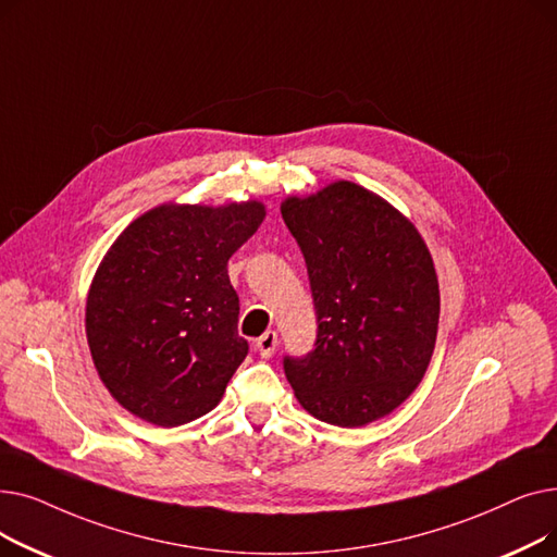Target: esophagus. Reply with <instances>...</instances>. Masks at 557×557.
Returning <instances> with one entry per match:
<instances>
[{"instance_id": "1", "label": "esophagus", "mask_w": 557, "mask_h": 557, "mask_svg": "<svg viewBox=\"0 0 557 557\" xmlns=\"http://www.w3.org/2000/svg\"><path fill=\"white\" fill-rule=\"evenodd\" d=\"M255 347H257V352H259L263 359H271V357L275 355V349H277V334L269 330L261 338H257Z\"/></svg>"}]
</instances>
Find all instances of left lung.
Listing matches in <instances>:
<instances>
[{
	"mask_svg": "<svg viewBox=\"0 0 557 557\" xmlns=\"http://www.w3.org/2000/svg\"><path fill=\"white\" fill-rule=\"evenodd\" d=\"M280 210L305 255L318 315L315 349L284 359L290 388L307 413L334 426L393 413L422 382L441 318L422 234L349 181L288 196Z\"/></svg>",
	"mask_w": 557,
	"mask_h": 557,
	"instance_id": "1",
	"label": "left lung"
}]
</instances>
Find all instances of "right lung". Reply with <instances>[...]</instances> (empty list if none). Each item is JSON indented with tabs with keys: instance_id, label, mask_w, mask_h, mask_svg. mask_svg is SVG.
I'll return each instance as SVG.
<instances>
[{
	"instance_id": "obj_1",
	"label": "right lung",
	"mask_w": 557,
	"mask_h": 557,
	"mask_svg": "<svg viewBox=\"0 0 557 557\" xmlns=\"http://www.w3.org/2000/svg\"><path fill=\"white\" fill-rule=\"evenodd\" d=\"M267 216L259 200L164 202L103 255L85 302V334L108 393L135 418L187 424L221 401L248 355L227 259Z\"/></svg>"
}]
</instances>
